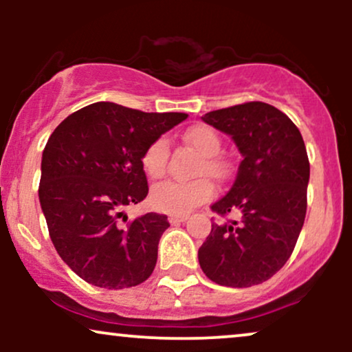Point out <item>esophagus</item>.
Segmentation results:
<instances>
[{"label":"esophagus","instance_id":"1","mask_svg":"<svg viewBox=\"0 0 352 352\" xmlns=\"http://www.w3.org/2000/svg\"><path fill=\"white\" fill-rule=\"evenodd\" d=\"M187 215H170L168 217V221H170L172 225H175V223H182V221H185L187 220Z\"/></svg>","mask_w":352,"mask_h":352}]
</instances>
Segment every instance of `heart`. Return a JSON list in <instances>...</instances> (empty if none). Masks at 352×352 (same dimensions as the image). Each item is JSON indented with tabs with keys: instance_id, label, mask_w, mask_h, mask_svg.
<instances>
[{
	"instance_id": "1",
	"label": "heart",
	"mask_w": 352,
	"mask_h": 352,
	"mask_svg": "<svg viewBox=\"0 0 352 352\" xmlns=\"http://www.w3.org/2000/svg\"><path fill=\"white\" fill-rule=\"evenodd\" d=\"M184 139L201 155L197 175H208L217 182L228 179L230 162L218 153L221 148V139L212 127L204 124L193 125L185 132ZM168 153L170 148L165 137H159L145 148L142 153V167L151 179H160L165 175ZM213 195H215V187L207 177H200L193 182L165 180L152 187L151 204L153 208L164 213L184 215L207 204Z\"/></svg>"
}]
</instances>
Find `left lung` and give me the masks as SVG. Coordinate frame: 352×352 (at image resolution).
Returning a JSON list of instances; mask_svg holds the SVG:
<instances>
[{"instance_id": "left-lung-1", "label": "left lung", "mask_w": 352, "mask_h": 352, "mask_svg": "<svg viewBox=\"0 0 352 352\" xmlns=\"http://www.w3.org/2000/svg\"><path fill=\"white\" fill-rule=\"evenodd\" d=\"M201 119L232 135L243 160L233 187L212 205L220 217L236 212L239 220L212 225L199 250L200 266L217 285H260L285 266L305 223V140L288 116L260 100L218 109Z\"/></svg>"}]
</instances>
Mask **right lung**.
<instances>
[{
  "label": "right lung",
  "mask_w": 352,
  "mask_h": 352,
  "mask_svg": "<svg viewBox=\"0 0 352 352\" xmlns=\"http://www.w3.org/2000/svg\"><path fill=\"white\" fill-rule=\"evenodd\" d=\"M182 112H142L96 102L54 129L43 152L39 201L56 252L78 276L107 289L151 276L167 215L127 220L124 207L148 193L142 153Z\"/></svg>",
  "instance_id": "add662e5"
}]
</instances>
